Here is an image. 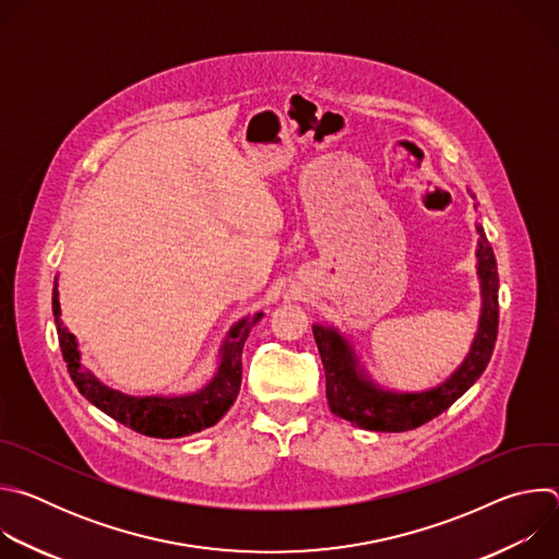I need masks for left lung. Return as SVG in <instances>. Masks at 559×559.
Listing matches in <instances>:
<instances>
[{"label": "left lung", "instance_id": "left-lung-1", "mask_svg": "<svg viewBox=\"0 0 559 559\" xmlns=\"http://www.w3.org/2000/svg\"><path fill=\"white\" fill-rule=\"evenodd\" d=\"M466 192L471 194V199H475V194L468 188ZM473 207H477V203H473ZM475 229L480 234L475 250V270L477 281H480L483 305L475 338L460 367L447 380L425 391L386 389L369 376L354 345L336 328L313 323L311 332L325 367L328 403L332 414L367 431H409L447 412L457 397L483 376L491 360L498 338L500 281L496 254L491 243L487 241L485 227L480 223H475Z\"/></svg>", "mask_w": 559, "mask_h": 559}]
</instances>
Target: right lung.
<instances>
[{"instance_id": "right-lung-1", "label": "right lung", "mask_w": 559, "mask_h": 559, "mask_svg": "<svg viewBox=\"0 0 559 559\" xmlns=\"http://www.w3.org/2000/svg\"><path fill=\"white\" fill-rule=\"evenodd\" d=\"M52 313L59 347L68 365V373L88 403L108 414L112 420L150 438H183L214 427L234 405L243 378V345L263 311L246 316L234 323L218 349V367L207 384L181 395H130L104 384L91 369L82 365V354L74 334L61 321L57 278L52 287Z\"/></svg>"}]
</instances>
